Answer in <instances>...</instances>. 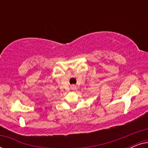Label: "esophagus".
<instances>
[{
	"label": "esophagus",
	"instance_id": "1",
	"mask_svg": "<svg viewBox=\"0 0 148 148\" xmlns=\"http://www.w3.org/2000/svg\"><path fill=\"white\" fill-rule=\"evenodd\" d=\"M71 88L73 89V90H74V89H75V86H72V87H71Z\"/></svg>",
	"mask_w": 148,
	"mask_h": 148
}]
</instances>
